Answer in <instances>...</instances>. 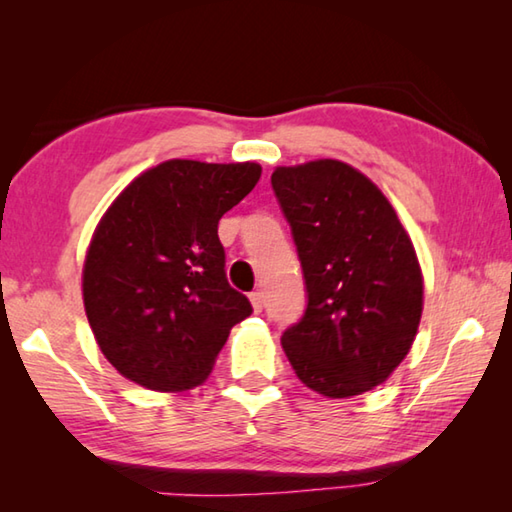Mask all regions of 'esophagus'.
<instances>
[{"mask_svg": "<svg viewBox=\"0 0 512 512\" xmlns=\"http://www.w3.org/2000/svg\"><path fill=\"white\" fill-rule=\"evenodd\" d=\"M250 302H253V309L255 311H262V307H264V293L262 291H253V293H250Z\"/></svg>", "mask_w": 512, "mask_h": 512, "instance_id": "obj_1", "label": "esophagus"}]
</instances>
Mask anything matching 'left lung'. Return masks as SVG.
<instances>
[{
  "label": "left lung",
  "instance_id": "obj_1",
  "mask_svg": "<svg viewBox=\"0 0 512 512\" xmlns=\"http://www.w3.org/2000/svg\"><path fill=\"white\" fill-rule=\"evenodd\" d=\"M273 192L291 225L307 309L282 348L302 384L325 397L375 388L409 354L422 316V273L379 187L350 164L277 167Z\"/></svg>",
  "mask_w": 512,
  "mask_h": 512
}]
</instances>
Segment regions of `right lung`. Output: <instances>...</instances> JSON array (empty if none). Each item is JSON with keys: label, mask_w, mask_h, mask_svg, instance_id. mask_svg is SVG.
Segmentation results:
<instances>
[{"label": "right lung", "mask_w": 512, "mask_h": 512, "mask_svg": "<svg viewBox=\"0 0 512 512\" xmlns=\"http://www.w3.org/2000/svg\"><path fill=\"white\" fill-rule=\"evenodd\" d=\"M262 176L257 162L169 160L137 176L94 230L83 302L101 352L160 393L210 375L230 329L253 314L225 277L221 216Z\"/></svg>", "instance_id": "1"}]
</instances>
